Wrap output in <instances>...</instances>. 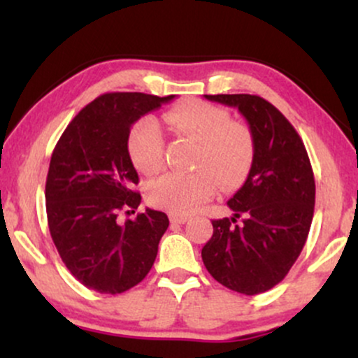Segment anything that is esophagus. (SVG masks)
<instances>
[{"mask_svg": "<svg viewBox=\"0 0 358 358\" xmlns=\"http://www.w3.org/2000/svg\"><path fill=\"white\" fill-rule=\"evenodd\" d=\"M187 220H188V215H185V213H176V212L170 213L171 224H185Z\"/></svg>", "mask_w": 358, "mask_h": 358, "instance_id": "esophagus-1", "label": "esophagus"}]
</instances>
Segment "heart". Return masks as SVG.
Instances as JSON below:
<instances>
[{
    "label": "heart",
    "instance_id": "obj_1",
    "mask_svg": "<svg viewBox=\"0 0 358 358\" xmlns=\"http://www.w3.org/2000/svg\"><path fill=\"white\" fill-rule=\"evenodd\" d=\"M176 134L196 141L192 155V171L165 173L146 187L148 202L173 212H192L212 199L217 185L234 190L248 178L254 158L256 139L252 129L231 119L225 109L203 101H185L163 114ZM162 127L156 119L143 117L131 127L127 153L141 173L155 175L163 168Z\"/></svg>",
    "mask_w": 358,
    "mask_h": 358
}]
</instances>
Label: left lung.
I'll return each instance as SVG.
<instances>
[{
    "instance_id": "obj_1",
    "label": "left lung",
    "mask_w": 358,
    "mask_h": 358,
    "mask_svg": "<svg viewBox=\"0 0 358 358\" xmlns=\"http://www.w3.org/2000/svg\"><path fill=\"white\" fill-rule=\"evenodd\" d=\"M249 122L256 158L229 200L234 215L212 220L202 261L215 281L237 293H264L281 282L301 254L315 210V176L306 148L271 102L250 94H217Z\"/></svg>"
}]
</instances>
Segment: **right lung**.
Masks as SVG:
<instances>
[{"mask_svg":"<svg viewBox=\"0 0 358 358\" xmlns=\"http://www.w3.org/2000/svg\"><path fill=\"white\" fill-rule=\"evenodd\" d=\"M175 96L109 92L69 122L52 153L45 200L50 236L77 281L104 294L124 293L153 266L166 213L136 210L139 178L127 153L131 126Z\"/></svg>","mask_w":358,"mask_h":358,"instance_id":"obj_1","label":"right lung"}]
</instances>
